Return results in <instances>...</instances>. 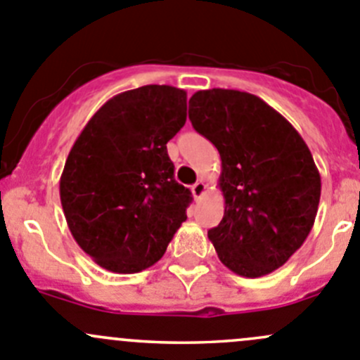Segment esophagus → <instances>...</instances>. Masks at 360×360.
<instances>
[{"instance_id":"1","label":"esophagus","mask_w":360,"mask_h":360,"mask_svg":"<svg viewBox=\"0 0 360 360\" xmlns=\"http://www.w3.org/2000/svg\"><path fill=\"white\" fill-rule=\"evenodd\" d=\"M206 192V184L202 180H199V181H195L194 185H192V195H194L195 199H199L201 198L202 194H205Z\"/></svg>"}]
</instances>
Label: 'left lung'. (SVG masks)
I'll list each match as a JSON object with an SVG mask.
<instances>
[{"label":"left lung","mask_w":360,"mask_h":360,"mask_svg":"<svg viewBox=\"0 0 360 360\" xmlns=\"http://www.w3.org/2000/svg\"><path fill=\"white\" fill-rule=\"evenodd\" d=\"M192 126L217 147L226 208L208 231L220 262L259 278L285 264L304 243L320 201V173L308 145L275 108L234 89L198 91Z\"/></svg>","instance_id":"left-lung-1"}]
</instances>
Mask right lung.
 Returning a JSON list of instances; mask_svg holds the SVG:
<instances>
[{"label":"right lung","mask_w":360,"mask_h":360,"mask_svg":"<svg viewBox=\"0 0 360 360\" xmlns=\"http://www.w3.org/2000/svg\"><path fill=\"white\" fill-rule=\"evenodd\" d=\"M187 120V92L143 85L91 117L68 154L60 205L78 247L106 271L131 275L165 255L192 195L166 143Z\"/></svg>","instance_id":"right-lung-1"}]
</instances>
